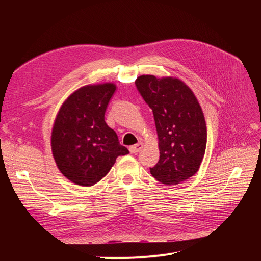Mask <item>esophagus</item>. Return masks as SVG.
I'll list each match as a JSON object with an SVG mask.
<instances>
[{"mask_svg": "<svg viewBox=\"0 0 261 261\" xmlns=\"http://www.w3.org/2000/svg\"><path fill=\"white\" fill-rule=\"evenodd\" d=\"M143 147H144L143 143H138V144H135V145L131 146V147L129 148V150H130L131 153H138V152H140L141 150L143 149Z\"/></svg>", "mask_w": 261, "mask_h": 261, "instance_id": "34e87169", "label": "esophagus"}]
</instances>
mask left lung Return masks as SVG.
<instances>
[{
	"label": "left lung",
	"mask_w": 261,
	"mask_h": 261,
	"mask_svg": "<svg viewBox=\"0 0 261 261\" xmlns=\"http://www.w3.org/2000/svg\"><path fill=\"white\" fill-rule=\"evenodd\" d=\"M142 97L152 109L160 160L150 172L165 185L196 174L206 149L207 130L195 94L173 77L142 75L135 80Z\"/></svg>",
	"instance_id": "obj_1"
}]
</instances>
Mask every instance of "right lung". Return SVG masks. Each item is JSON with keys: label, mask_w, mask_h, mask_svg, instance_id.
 Here are the masks:
<instances>
[{"label": "right lung", "mask_w": 261, "mask_h": 261, "mask_svg": "<svg viewBox=\"0 0 261 261\" xmlns=\"http://www.w3.org/2000/svg\"><path fill=\"white\" fill-rule=\"evenodd\" d=\"M114 84L85 86L62 103L51 130V152L60 172L80 186L99 182L116 158L129 153L105 121Z\"/></svg>", "instance_id": "add662e5"}]
</instances>
